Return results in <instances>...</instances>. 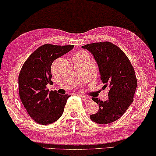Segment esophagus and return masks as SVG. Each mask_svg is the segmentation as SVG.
<instances>
[{
  "label": "esophagus",
  "mask_w": 156,
  "mask_h": 156,
  "mask_svg": "<svg viewBox=\"0 0 156 156\" xmlns=\"http://www.w3.org/2000/svg\"><path fill=\"white\" fill-rule=\"evenodd\" d=\"M80 97L82 98V99L85 102H88L91 100L90 98L88 97H86V96H84V95H80Z\"/></svg>",
  "instance_id": "obj_1"
}]
</instances>
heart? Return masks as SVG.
I'll use <instances>...</instances> for the list:
<instances>
[{"label": "heart", "mask_w": 156, "mask_h": 156, "mask_svg": "<svg viewBox=\"0 0 156 156\" xmlns=\"http://www.w3.org/2000/svg\"><path fill=\"white\" fill-rule=\"evenodd\" d=\"M84 52H79V53H80H80H84Z\"/></svg>", "instance_id": "b5f03b06"}]
</instances>
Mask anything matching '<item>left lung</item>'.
Listing matches in <instances>:
<instances>
[{
  "mask_svg": "<svg viewBox=\"0 0 156 156\" xmlns=\"http://www.w3.org/2000/svg\"><path fill=\"white\" fill-rule=\"evenodd\" d=\"M93 55L99 67L104 88L108 87V99L105 101L92 97L99 109L90 115L98 124L116 121L126 112L133 101L137 87L136 73L131 62L119 47L109 42H96L82 46Z\"/></svg>",
  "mask_w": 156,
  "mask_h": 156,
  "instance_id": "8db88e82",
  "label": "left lung"
}]
</instances>
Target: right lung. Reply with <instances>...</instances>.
Here are the masks:
<instances>
[{
	"label": "right lung",
	"mask_w": 156,
	"mask_h": 156,
	"mask_svg": "<svg viewBox=\"0 0 156 156\" xmlns=\"http://www.w3.org/2000/svg\"><path fill=\"white\" fill-rule=\"evenodd\" d=\"M73 48L74 45L43 44L32 53L23 65L18 76L20 98L30 116L39 124H50L63 114L70 95L49 91L46 87L52 83L53 62Z\"/></svg>",
	"instance_id": "add662e5"
}]
</instances>
